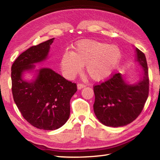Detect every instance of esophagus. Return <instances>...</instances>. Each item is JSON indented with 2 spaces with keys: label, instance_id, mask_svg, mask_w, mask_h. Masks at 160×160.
<instances>
[{
  "label": "esophagus",
  "instance_id": "esophagus-1",
  "mask_svg": "<svg viewBox=\"0 0 160 160\" xmlns=\"http://www.w3.org/2000/svg\"><path fill=\"white\" fill-rule=\"evenodd\" d=\"M86 86L84 85V84H78V85H77V88H78V90L82 89V88H84Z\"/></svg>",
  "mask_w": 160,
  "mask_h": 160
}]
</instances>
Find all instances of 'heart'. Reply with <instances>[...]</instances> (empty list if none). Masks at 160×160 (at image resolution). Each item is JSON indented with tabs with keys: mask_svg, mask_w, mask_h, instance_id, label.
<instances>
[{
	"mask_svg": "<svg viewBox=\"0 0 160 160\" xmlns=\"http://www.w3.org/2000/svg\"><path fill=\"white\" fill-rule=\"evenodd\" d=\"M122 53L115 45L96 40H83L75 46L74 52H67L61 59V69L68 78H73L85 65L91 79L102 81L111 77L121 62Z\"/></svg>",
	"mask_w": 160,
	"mask_h": 160,
	"instance_id": "heart-1",
	"label": "heart"
}]
</instances>
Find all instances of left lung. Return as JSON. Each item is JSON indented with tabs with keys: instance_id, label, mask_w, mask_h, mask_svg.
Returning <instances> with one entry per match:
<instances>
[{
	"instance_id": "obj_1",
	"label": "left lung",
	"mask_w": 160,
	"mask_h": 160,
	"mask_svg": "<svg viewBox=\"0 0 160 160\" xmlns=\"http://www.w3.org/2000/svg\"><path fill=\"white\" fill-rule=\"evenodd\" d=\"M135 60L142 69L138 82L129 84L119 73L93 87L94 113L105 126L124 127L135 120L143 109L148 96V70L144 53L137 47Z\"/></svg>"
}]
</instances>
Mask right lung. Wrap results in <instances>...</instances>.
<instances>
[{
    "label": "right lung",
    "instance_id": "1",
    "mask_svg": "<svg viewBox=\"0 0 160 160\" xmlns=\"http://www.w3.org/2000/svg\"><path fill=\"white\" fill-rule=\"evenodd\" d=\"M54 38L33 46L17 58L12 66L13 100L23 118L33 127L52 131L66 123L70 115V100L76 84L67 80L50 68L35 69V64L48 58ZM35 73L32 80L23 78Z\"/></svg>",
    "mask_w": 160,
    "mask_h": 160
}]
</instances>
